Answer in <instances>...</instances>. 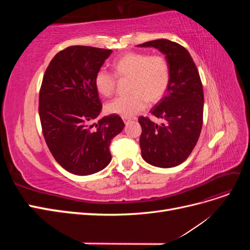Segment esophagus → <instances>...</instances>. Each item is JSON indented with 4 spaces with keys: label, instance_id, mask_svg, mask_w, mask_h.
<instances>
[{
    "label": "esophagus",
    "instance_id": "obj_1",
    "mask_svg": "<svg viewBox=\"0 0 250 250\" xmlns=\"http://www.w3.org/2000/svg\"><path fill=\"white\" fill-rule=\"evenodd\" d=\"M122 119H123V121H124V123H128V122H129V121L131 120L130 117H122Z\"/></svg>",
    "mask_w": 250,
    "mask_h": 250
}]
</instances>
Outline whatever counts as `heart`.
<instances>
[{
	"instance_id": "b5f03b06",
	"label": "heart",
	"mask_w": 250,
	"mask_h": 250,
	"mask_svg": "<svg viewBox=\"0 0 250 250\" xmlns=\"http://www.w3.org/2000/svg\"><path fill=\"white\" fill-rule=\"evenodd\" d=\"M113 74L104 70L95 76V87L99 95L110 97L116 90L117 78L128 79L129 93L119 97L105 105L109 113L121 117H131L146 107L160 102L167 94L171 82V67L163 55H152L142 52H129L112 62Z\"/></svg>"
}]
</instances>
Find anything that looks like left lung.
I'll use <instances>...</instances> for the list:
<instances>
[{
  "label": "left lung",
  "mask_w": 250,
  "mask_h": 250,
  "mask_svg": "<svg viewBox=\"0 0 250 250\" xmlns=\"http://www.w3.org/2000/svg\"><path fill=\"white\" fill-rule=\"evenodd\" d=\"M163 52L171 67L167 94L150 110L162 119L156 124L148 117H140L142 157L160 168L184 163L197 144L203 123V88L195 62L188 50L169 40H155L139 44Z\"/></svg>",
  "instance_id": "1"
}]
</instances>
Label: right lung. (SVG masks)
Returning <instances> with one entry per match:
<instances>
[{"instance_id": "obj_1", "label": "right lung", "mask_w": 250, "mask_h": 250, "mask_svg": "<svg viewBox=\"0 0 250 250\" xmlns=\"http://www.w3.org/2000/svg\"><path fill=\"white\" fill-rule=\"evenodd\" d=\"M111 50L71 46L58 52L44 72L39 112L44 141L55 161L76 175H90L111 161V140L124 128L118 115L95 123L102 104L95 76Z\"/></svg>"}]
</instances>
